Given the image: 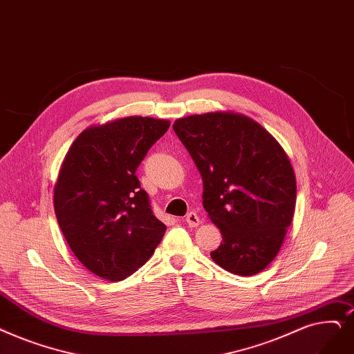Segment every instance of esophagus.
I'll use <instances>...</instances> for the list:
<instances>
[{
	"mask_svg": "<svg viewBox=\"0 0 354 354\" xmlns=\"http://www.w3.org/2000/svg\"><path fill=\"white\" fill-rule=\"evenodd\" d=\"M185 221H187V224H188L189 227H198L199 223H201V220H199V217H198V214H196V212H192V211L187 215Z\"/></svg>",
	"mask_w": 354,
	"mask_h": 354,
	"instance_id": "esophagus-1",
	"label": "esophagus"
}]
</instances>
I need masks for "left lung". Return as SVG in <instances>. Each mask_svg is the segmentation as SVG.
<instances>
[{
    "mask_svg": "<svg viewBox=\"0 0 354 354\" xmlns=\"http://www.w3.org/2000/svg\"><path fill=\"white\" fill-rule=\"evenodd\" d=\"M174 130L201 174L204 208L223 236L211 259L234 274L262 272L295 212L297 179L286 151L257 121L233 111L182 117Z\"/></svg>",
    "mask_w": 354,
    "mask_h": 354,
    "instance_id": "1",
    "label": "left lung"
}]
</instances>
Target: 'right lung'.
Returning <instances> with one entry per match:
<instances>
[{
	"mask_svg": "<svg viewBox=\"0 0 354 354\" xmlns=\"http://www.w3.org/2000/svg\"><path fill=\"white\" fill-rule=\"evenodd\" d=\"M171 121L131 115L85 129L69 147L53 205L73 254L94 274L122 281L143 266L165 236L136 169Z\"/></svg>",
	"mask_w": 354,
	"mask_h": 354,
	"instance_id": "1",
	"label": "right lung"
}]
</instances>
